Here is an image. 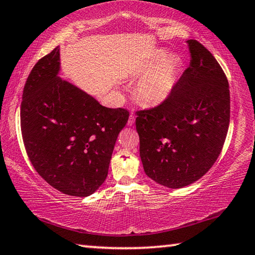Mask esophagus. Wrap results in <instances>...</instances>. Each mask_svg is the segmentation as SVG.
Instances as JSON below:
<instances>
[{
  "mask_svg": "<svg viewBox=\"0 0 255 255\" xmlns=\"http://www.w3.org/2000/svg\"><path fill=\"white\" fill-rule=\"evenodd\" d=\"M135 120H136V116L133 114H130V116H129V119H128L129 126H132V125L135 124Z\"/></svg>",
  "mask_w": 255,
  "mask_h": 255,
  "instance_id": "1",
  "label": "esophagus"
}]
</instances>
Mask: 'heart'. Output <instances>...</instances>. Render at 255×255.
<instances>
[{
  "mask_svg": "<svg viewBox=\"0 0 255 255\" xmlns=\"http://www.w3.org/2000/svg\"><path fill=\"white\" fill-rule=\"evenodd\" d=\"M145 72L137 81L136 93L145 103H158L170 96L179 79L180 62L174 56L158 50L143 66Z\"/></svg>",
  "mask_w": 255,
  "mask_h": 255,
  "instance_id": "b5f03b06",
  "label": "heart"
}]
</instances>
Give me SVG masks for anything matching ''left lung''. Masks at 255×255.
Returning <instances> with one entry per match:
<instances>
[{"label":"left lung","mask_w":255,"mask_h":255,"mask_svg":"<svg viewBox=\"0 0 255 255\" xmlns=\"http://www.w3.org/2000/svg\"><path fill=\"white\" fill-rule=\"evenodd\" d=\"M191 62L165 100L137 110L136 129L144 171L178 189L204 176L221 154L230 126L228 81L213 54L187 40Z\"/></svg>","instance_id":"1"}]
</instances>
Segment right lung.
I'll return each instance as SVG.
<instances>
[{"mask_svg": "<svg viewBox=\"0 0 255 255\" xmlns=\"http://www.w3.org/2000/svg\"><path fill=\"white\" fill-rule=\"evenodd\" d=\"M59 47L38 60L25 82L21 132L30 162L68 196L92 195L105 182L129 111L111 109L57 76Z\"/></svg>", "mask_w": 255, "mask_h": 255, "instance_id": "right-lung-1", "label": "right lung"}]
</instances>
